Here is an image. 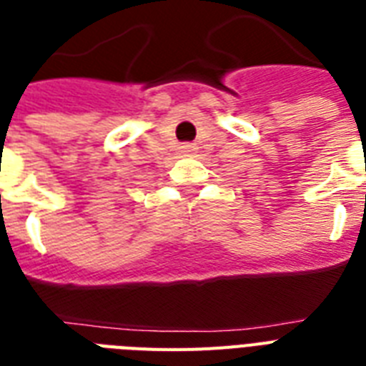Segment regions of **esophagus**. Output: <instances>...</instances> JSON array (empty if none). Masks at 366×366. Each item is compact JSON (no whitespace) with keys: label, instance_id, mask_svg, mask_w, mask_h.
<instances>
[{"label":"esophagus","instance_id":"obj_1","mask_svg":"<svg viewBox=\"0 0 366 366\" xmlns=\"http://www.w3.org/2000/svg\"><path fill=\"white\" fill-rule=\"evenodd\" d=\"M183 153H187V154H191V153H194V151H197V145H192V143H187V145H183Z\"/></svg>","mask_w":366,"mask_h":366}]
</instances>
